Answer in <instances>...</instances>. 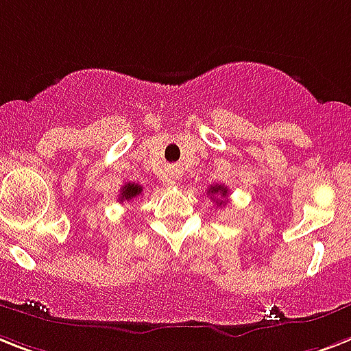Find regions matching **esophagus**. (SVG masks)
I'll return each mask as SVG.
<instances>
[{
	"label": "esophagus",
	"instance_id": "1",
	"mask_svg": "<svg viewBox=\"0 0 351 351\" xmlns=\"http://www.w3.org/2000/svg\"><path fill=\"white\" fill-rule=\"evenodd\" d=\"M171 180H173V182H171V184H175V180H176V175H175V173H173V178H171Z\"/></svg>",
	"mask_w": 351,
	"mask_h": 351
}]
</instances>
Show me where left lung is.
Here are the masks:
<instances>
[{
    "mask_svg": "<svg viewBox=\"0 0 351 351\" xmlns=\"http://www.w3.org/2000/svg\"><path fill=\"white\" fill-rule=\"evenodd\" d=\"M207 195H213L210 196V198H215V195H221L223 196V198H227V195H229V191H227V187H225V185H210L209 187V193H207ZM216 200V205H225V202L223 200H218V196H216L215 198Z\"/></svg>",
    "mask_w": 351,
    "mask_h": 351,
    "instance_id": "1",
    "label": "left lung"
}]
</instances>
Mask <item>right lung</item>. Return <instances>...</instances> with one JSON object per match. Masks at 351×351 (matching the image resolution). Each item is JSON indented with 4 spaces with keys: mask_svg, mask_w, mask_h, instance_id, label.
<instances>
[{
    "mask_svg": "<svg viewBox=\"0 0 351 351\" xmlns=\"http://www.w3.org/2000/svg\"><path fill=\"white\" fill-rule=\"evenodd\" d=\"M142 195V187L138 184H126L124 187L121 189V195H119V200L121 202H130L136 196Z\"/></svg>",
    "mask_w": 351,
    "mask_h": 351,
    "instance_id": "obj_1",
    "label": "right lung"
}]
</instances>
